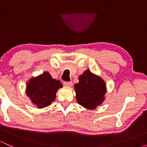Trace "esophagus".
<instances>
[{
	"instance_id": "obj_1",
	"label": "esophagus",
	"mask_w": 147,
	"mask_h": 147,
	"mask_svg": "<svg viewBox=\"0 0 147 147\" xmlns=\"http://www.w3.org/2000/svg\"><path fill=\"white\" fill-rule=\"evenodd\" d=\"M63 84L64 86H65L67 87H71L72 85V83L71 82H64Z\"/></svg>"
}]
</instances>
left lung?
<instances>
[{
  "label": "left lung",
  "mask_w": 147,
  "mask_h": 147,
  "mask_svg": "<svg viewBox=\"0 0 147 147\" xmlns=\"http://www.w3.org/2000/svg\"><path fill=\"white\" fill-rule=\"evenodd\" d=\"M79 83L74 86L77 102L87 109H95L105 99L106 83L89 70L79 76Z\"/></svg>",
  "instance_id": "obj_1"
}]
</instances>
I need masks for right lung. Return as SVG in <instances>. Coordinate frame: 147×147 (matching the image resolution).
Listing matches in <instances>:
<instances>
[{
	"mask_svg": "<svg viewBox=\"0 0 147 147\" xmlns=\"http://www.w3.org/2000/svg\"><path fill=\"white\" fill-rule=\"evenodd\" d=\"M63 87L60 81L53 79L48 72L32 77L27 84L26 95L38 109L50 106L56 98L59 88Z\"/></svg>",
	"mask_w": 147,
	"mask_h": 147,
	"instance_id": "add662e5",
	"label": "right lung"
}]
</instances>
